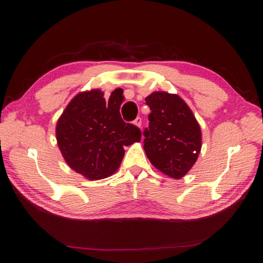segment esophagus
<instances>
[{
	"label": "esophagus",
	"instance_id": "esophagus-1",
	"mask_svg": "<svg viewBox=\"0 0 263 263\" xmlns=\"http://www.w3.org/2000/svg\"><path fill=\"white\" fill-rule=\"evenodd\" d=\"M134 124H135L137 127H141L142 126V118H141V117H137V118L134 120Z\"/></svg>",
	"mask_w": 263,
	"mask_h": 263
}]
</instances>
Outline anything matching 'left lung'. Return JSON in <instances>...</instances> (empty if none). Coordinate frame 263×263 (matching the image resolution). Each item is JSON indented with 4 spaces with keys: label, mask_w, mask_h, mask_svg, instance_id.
<instances>
[{
    "label": "left lung",
    "mask_w": 263,
    "mask_h": 263,
    "mask_svg": "<svg viewBox=\"0 0 263 263\" xmlns=\"http://www.w3.org/2000/svg\"><path fill=\"white\" fill-rule=\"evenodd\" d=\"M151 109L148 127L143 132L149 162L170 178L180 179L197 161L201 132L194 114L177 95L154 92L146 99Z\"/></svg>",
    "instance_id": "1"
}]
</instances>
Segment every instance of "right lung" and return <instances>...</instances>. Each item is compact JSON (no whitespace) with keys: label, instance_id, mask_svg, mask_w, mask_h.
<instances>
[{"label":"right lung","instance_id":"right-lung-1","mask_svg":"<svg viewBox=\"0 0 263 263\" xmlns=\"http://www.w3.org/2000/svg\"><path fill=\"white\" fill-rule=\"evenodd\" d=\"M122 100L117 91L108 101L100 90L79 93L58 119L56 137L64 159L87 179L111 176L125 155L124 146L141 141V129L121 118Z\"/></svg>","mask_w":263,"mask_h":263}]
</instances>
